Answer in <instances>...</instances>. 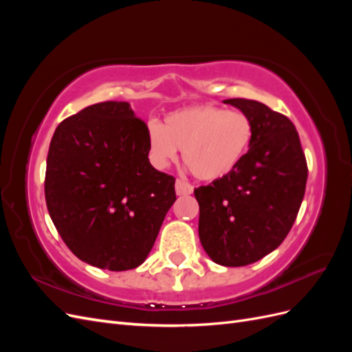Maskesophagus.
<instances>
[{"label": "esophagus", "instance_id": "1", "mask_svg": "<svg viewBox=\"0 0 352 352\" xmlns=\"http://www.w3.org/2000/svg\"><path fill=\"white\" fill-rule=\"evenodd\" d=\"M176 195L179 197H184V195H190L192 194V185H189L186 180H182V179H177L176 180Z\"/></svg>", "mask_w": 352, "mask_h": 352}]
</instances>
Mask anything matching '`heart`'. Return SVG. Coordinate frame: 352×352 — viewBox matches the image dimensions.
Returning a JSON list of instances; mask_svg holds the SVG:
<instances>
[{
  "mask_svg": "<svg viewBox=\"0 0 352 352\" xmlns=\"http://www.w3.org/2000/svg\"><path fill=\"white\" fill-rule=\"evenodd\" d=\"M254 124L248 114L211 104L168 113L163 126L150 123L146 131L151 163L164 170L175 163L179 150L195 177L206 182L235 172L248 154Z\"/></svg>",
  "mask_w": 352,
  "mask_h": 352,
  "instance_id": "obj_1",
  "label": "heart"
}]
</instances>
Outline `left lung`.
I'll return each mask as SVG.
<instances>
[{"label":"left lung","instance_id":"left-lung-1","mask_svg":"<svg viewBox=\"0 0 352 352\" xmlns=\"http://www.w3.org/2000/svg\"><path fill=\"white\" fill-rule=\"evenodd\" d=\"M250 116L254 136L235 172L194 190L198 233L208 257L241 267L274 251L289 233L305 194L308 168L286 116L254 100H225Z\"/></svg>","mask_w":352,"mask_h":352}]
</instances>
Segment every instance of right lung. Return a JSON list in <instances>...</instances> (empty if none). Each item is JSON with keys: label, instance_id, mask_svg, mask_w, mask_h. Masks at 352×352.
I'll return each instance as SVG.
<instances>
[{"label": "right lung", "instance_id": "1", "mask_svg": "<svg viewBox=\"0 0 352 352\" xmlns=\"http://www.w3.org/2000/svg\"><path fill=\"white\" fill-rule=\"evenodd\" d=\"M146 131L129 102L105 101L67 117L52 135L50 217L69 250L94 267L141 265L176 201L175 177L148 158Z\"/></svg>", "mask_w": 352, "mask_h": 352}]
</instances>
